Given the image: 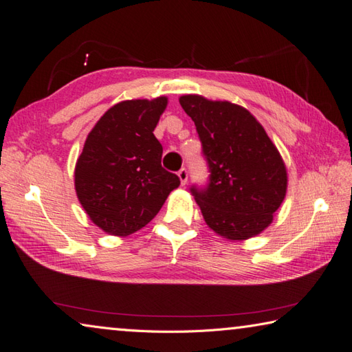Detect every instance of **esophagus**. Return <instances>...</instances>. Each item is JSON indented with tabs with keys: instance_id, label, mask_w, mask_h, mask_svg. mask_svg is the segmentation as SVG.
Masks as SVG:
<instances>
[{
	"instance_id": "1",
	"label": "esophagus",
	"mask_w": 352,
	"mask_h": 352,
	"mask_svg": "<svg viewBox=\"0 0 352 352\" xmlns=\"http://www.w3.org/2000/svg\"><path fill=\"white\" fill-rule=\"evenodd\" d=\"M177 176H179V179H181V184L182 185H185L186 182H188V170L186 168H181L177 171Z\"/></svg>"
}]
</instances>
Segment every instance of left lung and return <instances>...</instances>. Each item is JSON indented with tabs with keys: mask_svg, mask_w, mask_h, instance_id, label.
I'll list each match as a JSON object with an SVG mask.
<instances>
[{
	"mask_svg": "<svg viewBox=\"0 0 352 352\" xmlns=\"http://www.w3.org/2000/svg\"><path fill=\"white\" fill-rule=\"evenodd\" d=\"M201 143L208 184L190 191L206 224L228 239L268 228L287 186L286 167L262 124L245 108L199 95L179 99Z\"/></svg>",
	"mask_w": 352,
	"mask_h": 352,
	"instance_id": "left-lung-1",
	"label": "left lung"
}]
</instances>
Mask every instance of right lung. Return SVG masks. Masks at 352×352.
<instances>
[{
    "mask_svg": "<svg viewBox=\"0 0 352 352\" xmlns=\"http://www.w3.org/2000/svg\"><path fill=\"white\" fill-rule=\"evenodd\" d=\"M167 98L123 100L91 129L75 167V190L84 210L110 235H131L160 212L179 177L161 166L153 135Z\"/></svg>",
    "mask_w": 352,
    "mask_h": 352,
    "instance_id": "right-lung-1",
    "label": "right lung"
}]
</instances>
